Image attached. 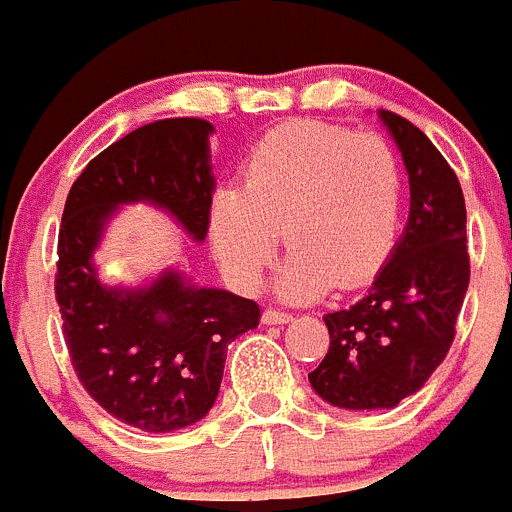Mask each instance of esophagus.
<instances>
[{"instance_id":"34e87169","label":"esophagus","mask_w":512,"mask_h":512,"mask_svg":"<svg viewBox=\"0 0 512 512\" xmlns=\"http://www.w3.org/2000/svg\"><path fill=\"white\" fill-rule=\"evenodd\" d=\"M288 321H293V316L285 311H278V308H267L265 313H262V324H288Z\"/></svg>"}]
</instances>
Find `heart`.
Masks as SVG:
<instances>
[{
  "label": "heart",
  "instance_id": "obj_1",
  "mask_svg": "<svg viewBox=\"0 0 512 512\" xmlns=\"http://www.w3.org/2000/svg\"><path fill=\"white\" fill-rule=\"evenodd\" d=\"M400 211L403 168L388 140L290 122L252 147L239 188L216 193L209 234L229 283L252 293L283 232L293 252L278 293L303 303L375 278L398 239Z\"/></svg>",
  "mask_w": 512,
  "mask_h": 512
}]
</instances>
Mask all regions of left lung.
Segmentation results:
<instances>
[{
  "mask_svg": "<svg viewBox=\"0 0 512 512\" xmlns=\"http://www.w3.org/2000/svg\"><path fill=\"white\" fill-rule=\"evenodd\" d=\"M411 183L403 237L349 308L326 313L329 352L308 375L344 411H388L444 362L469 285L467 209L457 173L416 124L377 112Z\"/></svg>",
  "mask_w": 512,
  "mask_h": 512,
  "instance_id": "8db88e82",
  "label": "left lung"
}]
</instances>
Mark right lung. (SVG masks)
Instances as JSON below:
<instances>
[{"instance_id": "right-lung-1", "label": "right lung", "mask_w": 512, "mask_h": 512, "mask_svg": "<svg viewBox=\"0 0 512 512\" xmlns=\"http://www.w3.org/2000/svg\"><path fill=\"white\" fill-rule=\"evenodd\" d=\"M206 119H160L96 155L63 209L55 301L78 380L117 421L170 434L211 411L227 347L255 329L260 308L222 288H201L165 267L140 285L101 283L94 255L122 206L147 204L176 219L193 242L209 229Z\"/></svg>"}]
</instances>
